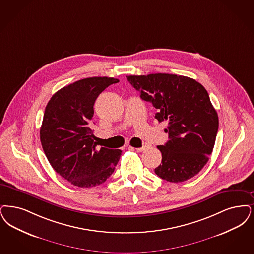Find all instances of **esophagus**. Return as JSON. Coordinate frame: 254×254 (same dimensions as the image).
<instances>
[{
    "label": "esophagus",
    "mask_w": 254,
    "mask_h": 254,
    "mask_svg": "<svg viewBox=\"0 0 254 254\" xmlns=\"http://www.w3.org/2000/svg\"><path fill=\"white\" fill-rule=\"evenodd\" d=\"M146 148H147L146 146H142V147H132V146H129V149L136 150L137 152H142V151H144Z\"/></svg>",
    "instance_id": "esophagus-1"
}]
</instances>
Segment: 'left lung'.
<instances>
[{
	"instance_id": "1",
	"label": "left lung",
	"mask_w": 254,
	"mask_h": 254,
	"mask_svg": "<svg viewBox=\"0 0 254 254\" xmlns=\"http://www.w3.org/2000/svg\"><path fill=\"white\" fill-rule=\"evenodd\" d=\"M127 79L142 100L157 109L155 118L168 125L164 132L169 140L157 146L163 160L155 168L156 175L170 183L194 177L208 163L218 130L217 112L205 88L193 78L169 73L128 75Z\"/></svg>"
}]
</instances>
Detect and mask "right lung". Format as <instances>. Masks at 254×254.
<instances>
[{
	"label": "right lung",
	"instance_id": "add662e5",
	"mask_svg": "<svg viewBox=\"0 0 254 254\" xmlns=\"http://www.w3.org/2000/svg\"><path fill=\"white\" fill-rule=\"evenodd\" d=\"M113 77H89L57 91L43 115L40 137L54 170L69 183L89 188L105 183L119 162L122 151L101 147L94 142L93 106Z\"/></svg>",
	"mask_w": 254,
	"mask_h": 254
}]
</instances>
